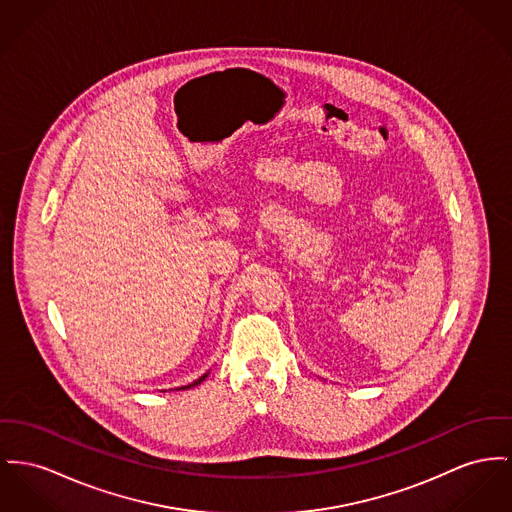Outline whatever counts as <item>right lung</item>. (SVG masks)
<instances>
[{
	"label": "right lung",
	"mask_w": 512,
	"mask_h": 512,
	"mask_svg": "<svg viewBox=\"0 0 512 512\" xmlns=\"http://www.w3.org/2000/svg\"><path fill=\"white\" fill-rule=\"evenodd\" d=\"M205 376H207V375L202 376V378H198V380H196V382H194V384H188V386H182V390H186V388H192V386H196V384H200V382H202V380H205Z\"/></svg>",
	"instance_id": "obj_1"
}]
</instances>
